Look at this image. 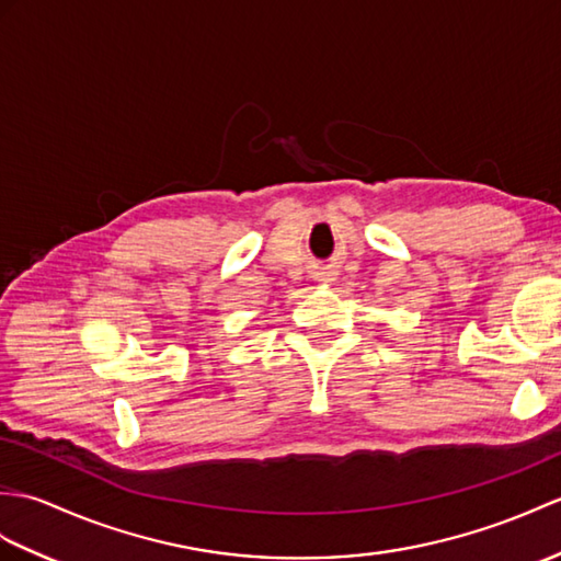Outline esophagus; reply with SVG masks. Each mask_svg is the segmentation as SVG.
Instances as JSON below:
<instances>
[{"label":"esophagus","instance_id":"1","mask_svg":"<svg viewBox=\"0 0 561 561\" xmlns=\"http://www.w3.org/2000/svg\"><path fill=\"white\" fill-rule=\"evenodd\" d=\"M322 282H328V279H322Z\"/></svg>","mask_w":561,"mask_h":561}]
</instances>
